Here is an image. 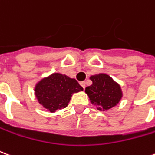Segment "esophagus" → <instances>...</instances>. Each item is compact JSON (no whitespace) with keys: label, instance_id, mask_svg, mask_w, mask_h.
Returning <instances> with one entry per match:
<instances>
[{"label":"esophagus","instance_id":"34e87169","mask_svg":"<svg viewBox=\"0 0 155 155\" xmlns=\"http://www.w3.org/2000/svg\"><path fill=\"white\" fill-rule=\"evenodd\" d=\"M81 85L83 87V89L85 88V81H82V82H81Z\"/></svg>","mask_w":155,"mask_h":155}]
</instances>
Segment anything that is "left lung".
<instances>
[{
    "label": "left lung",
    "mask_w": 155,
    "mask_h": 155,
    "mask_svg": "<svg viewBox=\"0 0 155 155\" xmlns=\"http://www.w3.org/2000/svg\"><path fill=\"white\" fill-rule=\"evenodd\" d=\"M92 85L85 88L91 102L97 107L99 111H107L119 103L123 97L120 85L108 74L91 75Z\"/></svg>",
    "instance_id": "1"
}]
</instances>
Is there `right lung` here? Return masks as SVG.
Here are the masks:
<instances>
[{
	"label": "right lung",
	"mask_w": 155,
	"mask_h": 155,
	"mask_svg": "<svg viewBox=\"0 0 155 155\" xmlns=\"http://www.w3.org/2000/svg\"><path fill=\"white\" fill-rule=\"evenodd\" d=\"M34 91L39 104L50 112H55L66 107L72 95L83 91V88L76 80L54 73L38 81Z\"/></svg>",
	"instance_id": "obj_1"
}]
</instances>
